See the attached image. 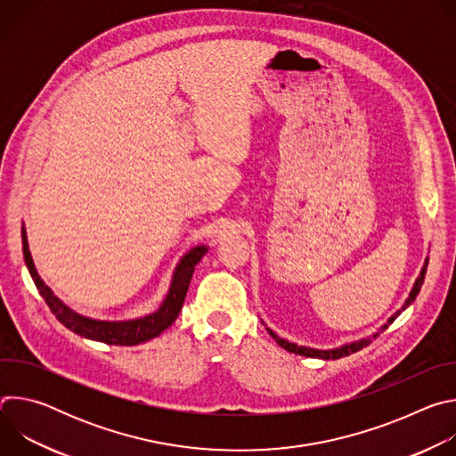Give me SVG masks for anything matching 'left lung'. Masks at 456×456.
I'll list each match as a JSON object with an SVG mask.
<instances>
[{"instance_id": "obj_1", "label": "left lung", "mask_w": 456, "mask_h": 456, "mask_svg": "<svg viewBox=\"0 0 456 456\" xmlns=\"http://www.w3.org/2000/svg\"><path fill=\"white\" fill-rule=\"evenodd\" d=\"M426 269H428V264L424 265V269H422V273H420V278L417 280V283H415V287H413V290H411V294H410L408 301L404 303L403 310H404V308H408V306L415 301L417 294L420 292V287H422V283H424V276H426ZM399 314H401V312H399ZM399 314H395L394 317H389V321H387V322L384 324V327L379 330V334H380L382 330H386V329L389 327V324H392V322L395 321V317H397ZM267 330H269V329H267ZM269 334H271V336H273V339H274L281 348H285L287 352H290V354H297V355H305V357H319V359H339V357H346V355H350V354H355V352L362 350L364 346H368V345L371 343V339H364V341L352 343V345L343 346V348H338V350H314V348H305V346H297V345H294V343H289V341H285V339L278 338L273 330H269ZM379 334H375V336H373V339H377V338H379Z\"/></svg>"}]
</instances>
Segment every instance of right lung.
<instances>
[{"label": "right lung", "mask_w": 456, "mask_h": 456, "mask_svg": "<svg viewBox=\"0 0 456 456\" xmlns=\"http://www.w3.org/2000/svg\"><path fill=\"white\" fill-rule=\"evenodd\" d=\"M206 252H208L206 247H197L183 256V259L176 267V273L173 276L171 289H169L164 303L160 305V308L155 314L142 317V319H135V321L106 322V321L88 319V317H83V315L72 312L69 306H64L52 294V290L41 281V278L34 267L30 250L27 245V238L23 232L25 264L28 267V273H30L39 294L43 296V299L48 305V308L52 310V314L64 324V327L76 332L77 336H83V338H88L94 341H101L106 345H120V346H132V345L150 341V339L160 336L167 327H171L173 321L178 317V314L182 310L194 267H197V264L204 257Z\"/></svg>", "instance_id": "obj_1"}]
</instances>
